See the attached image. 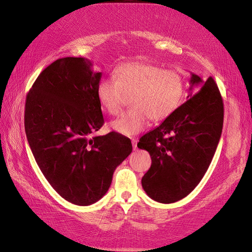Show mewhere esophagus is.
<instances>
[{
  "mask_svg": "<svg viewBox=\"0 0 252 252\" xmlns=\"http://www.w3.org/2000/svg\"><path fill=\"white\" fill-rule=\"evenodd\" d=\"M131 143H132V147H133V149H134V150H135L136 148H138V147H136V144H138V141H136L135 139H132Z\"/></svg>",
  "mask_w": 252,
  "mask_h": 252,
  "instance_id": "1",
  "label": "esophagus"
}]
</instances>
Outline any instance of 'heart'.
I'll list each match as a JSON object with an SVG mask.
<instances>
[{
	"instance_id": "b5f03b06",
	"label": "heart",
	"mask_w": 252,
	"mask_h": 252,
	"mask_svg": "<svg viewBox=\"0 0 252 252\" xmlns=\"http://www.w3.org/2000/svg\"><path fill=\"white\" fill-rule=\"evenodd\" d=\"M112 78L98 84L97 100L104 111L117 114L130 97L132 108L110 123L112 130L126 136L141 132L149 118L158 122L169 117L185 94V81L178 71L152 64H123Z\"/></svg>"
}]
</instances>
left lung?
<instances>
[{"label": "left lung", "instance_id": "1", "mask_svg": "<svg viewBox=\"0 0 252 252\" xmlns=\"http://www.w3.org/2000/svg\"><path fill=\"white\" fill-rule=\"evenodd\" d=\"M190 84L188 100L138 143L151 157L142 186L159 203H174L192 191L207 171L222 134L224 104L217 83L192 73Z\"/></svg>", "mask_w": 252, "mask_h": 252}]
</instances>
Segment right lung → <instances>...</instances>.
<instances>
[{"mask_svg":"<svg viewBox=\"0 0 252 252\" xmlns=\"http://www.w3.org/2000/svg\"><path fill=\"white\" fill-rule=\"evenodd\" d=\"M84 58H62L40 73L25 104V132L36 164L56 191L75 205L97 202L131 141L117 132L94 136L104 118L96 90L101 72Z\"/></svg>","mask_w":252,"mask_h":252,"instance_id":"right-lung-1","label":"right lung"}]
</instances>
